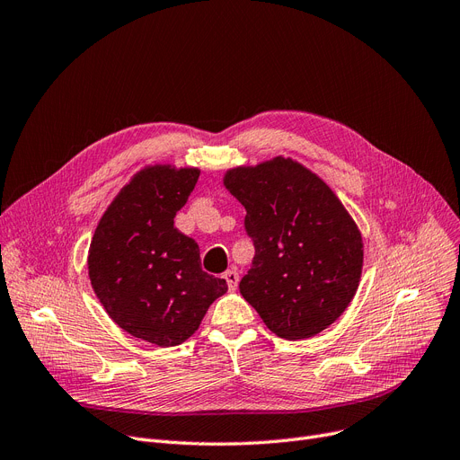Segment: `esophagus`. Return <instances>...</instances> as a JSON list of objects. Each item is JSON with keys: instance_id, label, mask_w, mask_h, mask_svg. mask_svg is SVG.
Instances as JSON below:
<instances>
[{"instance_id": "1", "label": "esophagus", "mask_w": 460, "mask_h": 460, "mask_svg": "<svg viewBox=\"0 0 460 460\" xmlns=\"http://www.w3.org/2000/svg\"><path fill=\"white\" fill-rule=\"evenodd\" d=\"M225 279H226V284H228V288H230V290H235V288H237L239 275H237V271H235V270H228V271L225 273Z\"/></svg>"}]
</instances>
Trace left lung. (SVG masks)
Instances as JSON below:
<instances>
[{
    "instance_id": "8db88e82",
    "label": "left lung",
    "mask_w": 460,
    "mask_h": 460,
    "mask_svg": "<svg viewBox=\"0 0 460 460\" xmlns=\"http://www.w3.org/2000/svg\"><path fill=\"white\" fill-rule=\"evenodd\" d=\"M243 204L254 260L239 292L280 339H309L354 299L363 239L354 218L316 173L275 157L225 173Z\"/></svg>"
}]
</instances>
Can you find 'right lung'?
Returning <instances> with one entry per match:
<instances>
[{"label": "right lung", "mask_w": 460, "mask_h": 460, "mask_svg": "<svg viewBox=\"0 0 460 460\" xmlns=\"http://www.w3.org/2000/svg\"><path fill=\"white\" fill-rule=\"evenodd\" d=\"M199 176V168L170 164L140 170L101 217L87 254L108 316L163 348L185 342L228 290L225 279L202 271L199 243L173 226Z\"/></svg>", "instance_id": "obj_1"}]
</instances>
